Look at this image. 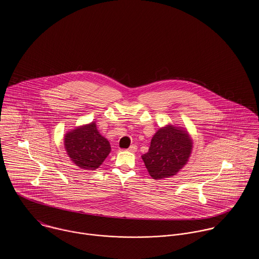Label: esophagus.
I'll use <instances>...</instances> for the list:
<instances>
[{
    "instance_id": "obj_1",
    "label": "esophagus",
    "mask_w": 259,
    "mask_h": 259,
    "mask_svg": "<svg viewBox=\"0 0 259 259\" xmlns=\"http://www.w3.org/2000/svg\"><path fill=\"white\" fill-rule=\"evenodd\" d=\"M137 148H137V146H136V145H132L130 148L127 149V150H128V151H130V152H136V151H137Z\"/></svg>"
}]
</instances>
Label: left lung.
Wrapping results in <instances>:
<instances>
[{
    "mask_svg": "<svg viewBox=\"0 0 259 259\" xmlns=\"http://www.w3.org/2000/svg\"><path fill=\"white\" fill-rule=\"evenodd\" d=\"M192 148L193 141L185 128L167 124L153 135L142 159L153 180L171 178L187 164Z\"/></svg>",
    "mask_w": 259,
    "mask_h": 259,
    "instance_id": "obj_1",
    "label": "left lung"
}]
</instances>
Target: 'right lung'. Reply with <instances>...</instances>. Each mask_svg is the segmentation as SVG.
I'll use <instances>...</instances> for the list:
<instances>
[{
    "label": "right lung",
    "instance_id": "add662e5",
    "mask_svg": "<svg viewBox=\"0 0 259 259\" xmlns=\"http://www.w3.org/2000/svg\"><path fill=\"white\" fill-rule=\"evenodd\" d=\"M64 147L68 156L83 170H96L110 154L109 141L101 135L92 121L75 127L64 135Z\"/></svg>",
    "mask_w": 259,
    "mask_h": 259
}]
</instances>
